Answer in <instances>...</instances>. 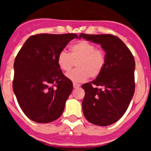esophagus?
Listing matches in <instances>:
<instances>
[{"mask_svg": "<svg viewBox=\"0 0 151 151\" xmlns=\"http://www.w3.org/2000/svg\"><path fill=\"white\" fill-rule=\"evenodd\" d=\"M80 87L79 84H76V83H73V88H78Z\"/></svg>", "mask_w": 151, "mask_h": 151, "instance_id": "esophagus-1", "label": "esophagus"}]
</instances>
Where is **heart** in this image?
Returning a JSON list of instances; mask_svg holds the SVG:
<instances>
[{"label":"heart","instance_id":"obj_1","mask_svg":"<svg viewBox=\"0 0 151 151\" xmlns=\"http://www.w3.org/2000/svg\"><path fill=\"white\" fill-rule=\"evenodd\" d=\"M57 65L63 73H69L76 63L77 69L66 77L75 83L85 82L88 77L94 78L102 73L106 63L105 53L96 49L95 45L86 41H78L70 48V54L62 50L57 57Z\"/></svg>","mask_w":151,"mask_h":151}]
</instances>
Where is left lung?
I'll return each instance as SVG.
<instances>
[{
  "instance_id": "8db88e82",
  "label": "left lung",
  "mask_w": 151,
  "mask_h": 151,
  "mask_svg": "<svg viewBox=\"0 0 151 151\" xmlns=\"http://www.w3.org/2000/svg\"><path fill=\"white\" fill-rule=\"evenodd\" d=\"M101 45L106 63L102 73L82 86L85 94L82 110L88 122L106 126L124 115L134 93V57L118 37L112 35H79L78 38Z\"/></svg>"
}]
</instances>
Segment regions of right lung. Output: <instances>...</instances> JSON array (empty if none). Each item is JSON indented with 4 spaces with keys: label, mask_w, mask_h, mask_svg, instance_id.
Listing matches in <instances>:
<instances>
[{
    "label": "right lung",
    "mask_w": 151,
    "mask_h": 151,
    "mask_svg": "<svg viewBox=\"0 0 151 151\" xmlns=\"http://www.w3.org/2000/svg\"><path fill=\"white\" fill-rule=\"evenodd\" d=\"M76 34H39L29 37L14 61L13 92L31 120L53 122L62 115L73 82L63 74L57 57Z\"/></svg>",
    "instance_id": "right-lung-1"
}]
</instances>
